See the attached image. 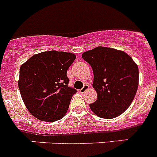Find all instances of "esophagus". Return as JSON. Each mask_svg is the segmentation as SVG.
Listing matches in <instances>:
<instances>
[{"instance_id":"esophagus-1","label":"esophagus","mask_w":157,"mask_h":157,"mask_svg":"<svg viewBox=\"0 0 157 157\" xmlns=\"http://www.w3.org/2000/svg\"><path fill=\"white\" fill-rule=\"evenodd\" d=\"M89 88H90V86H89V85H88V84H85V85L83 86V87H82V88L81 90H80V92H81L82 94V93H84V92H85L86 90H88Z\"/></svg>"}]
</instances>
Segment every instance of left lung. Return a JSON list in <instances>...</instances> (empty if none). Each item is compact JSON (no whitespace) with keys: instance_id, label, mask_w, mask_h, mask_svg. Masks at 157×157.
I'll list each match as a JSON object with an SVG mask.
<instances>
[{"instance_id":"left-lung-1","label":"left lung","mask_w":157,"mask_h":157,"mask_svg":"<svg viewBox=\"0 0 157 157\" xmlns=\"http://www.w3.org/2000/svg\"><path fill=\"white\" fill-rule=\"evenodd\" d=\"M82 57L92 67L93 87L98 99L90 104L91 110L103 119H112L125 112L136 95L138 67L123 51L107 47L83 52Z\"/></svg>"}]
</instances>
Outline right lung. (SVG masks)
I'll return each mask as SVG.
<instances>
[{
    "label": "right lung",
    "instance_id": "add662e5",
    "mask_svg": "<svg viewBox=\"0 0 157 157\" xmlns=\"http://www.w3.org/2000/svg\"><path fill=\"white\" fill-rule=\"evenodd\" d=\"M75 58L71 52L47 51L34 55L20 67L19 91L27 109L34 117L54 122L65 116L77 92L68 86L67 76Z\"/></svg>",
    "mask_w": 157,
    "mask_h": 157
}]
</instances>
